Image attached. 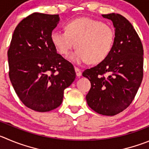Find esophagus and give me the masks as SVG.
Here are the masks:
<instances>
[{"label": "esophagus", "mask_w": 149, "mask_h": 149, "mask_svg": "<svg viewBox=\"0 0 149 149\" xmlns=\"http://www.w3.org/2000/svg\"><path fill=\"white\" fill-rule=\"evenodd\" d=\"M75 71H76V76H78V77H79V76H81V70L79 69V68H75Z\"/></svg>", "instance_id": "34e87169"}]
</instances>
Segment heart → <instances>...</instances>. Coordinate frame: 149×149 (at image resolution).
Instances as JSON below:
<instances>
[{
	"mask_svg": "<svg viewBox=\"0 0 149 149\" xmlns=\"http://www.w3.org/2000/svg\"><path fill=\"white\" fill-rule=\"evenodd\" d=\"M51 40L62 56L68 55L76 45L77 49L70 56L74 63L99 64L109 56L113 48L115 31L109 25L100 20L76 18L65 23V31H52Z\"/></svg>",
	"mask_w": 149,
	"mask_h": 149,
	"instance_id": "heart-1",
	"label": "heart"
}]
</instances>
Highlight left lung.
Returning <instances> with one entry per match:
<instances>
[{"mask_svg": "<svg viewBox=\"0 0 149 149\" xmlns=\"http://www.w3.org/2000/svg\"><path fill=\"white\" fill-rule=\"evenodd\" d=\"M115 30L113 48L104 62L82 75L91 83L86 95L88 106L97 113L112 116L131 104L143 76V48L130 22L119 14L102 15Z\"/></svg>", "mask_w": 149, "mask_h": 149, "instance_id": "1", "label": "left lung"}]
</instances>
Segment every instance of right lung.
Here are the masks:
<instances>
[{"label":"right lung","instance_id":"add662e5","mask_svg":"<svg viewBox=\"0 0 149 149\" xmlns=\"http://www.w3.org/2000/svg\"><path fill=\"white\" fill-rule=\"evenodd\" d=\"M59 15L34 12L17 26L8 50L9 76L25 106L40 112L60 106L64 90L76 79L73 65L51 42Z\"/></svg>","mask_w":149,"mask_h":149}]
</instances>
